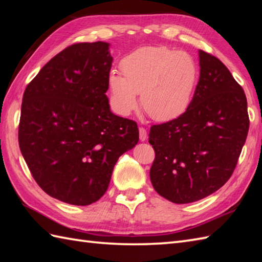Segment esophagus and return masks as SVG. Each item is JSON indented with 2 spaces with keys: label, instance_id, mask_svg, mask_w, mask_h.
I'll use <instances>...</instances> for the list:
<instances>
[{
  "label": "esophagus",
  "instance_id": "34e87169",
  "mask_svg": "<svg viewBox=\"0 0 262 262\" xmlns=\"http://www.w3.org/2000/svg\"><path fill=\"white\" fill-rule=\"evenodd\" d=\"M146 138H147L146 129H145V128L141 127V128H140V140H141V142H145Z\"/></svg>",
  "mask_w": 262,
  "mask_h": 262
}]
</instances>
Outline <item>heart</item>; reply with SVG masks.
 Returning <instances> with one entry per match:
<instances>
[{"mask_svg": "<svg viewBox=\"0 0 262 262\" xmlns=\"http://www.w3.org/2000/svg\"><path fill=\"white\" fill-rule=\"evenodd\" d=\"M121 74L111 72L108 86L115 109L129 115L138 105L157 121L179 118L190 105L199 79V68L190 54L166 46H147L120 62Z\"/></svg>", "mask_w": 262, "mask_h": 262, "instance_id": "1", "label": "heart"}]
</instances>
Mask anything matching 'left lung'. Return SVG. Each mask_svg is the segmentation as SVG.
Masks as SVG:
<instances>
[{
    "label": "left lung",
    "mask_w": 262,
    "mask_h": 262,
    "mask_svg": "<svg viewBox=\"0 0 262 262\" xmlns=\"http://www.w3.org/2000/svg\"><path fill=\"white\" fill-rule=\"evenodd\" d=\"M199 81L179 118L149 129L155 190L174 204L209 196L234 171L249 130L247 98L219 58L199 51Z\"/></svg>",
    "instance_id": "left-lung-1"
}]
</instances>
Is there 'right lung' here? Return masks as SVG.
Returning <instances> with one entry per match:
<instances>
[{
    "instance_id": "right-lung-1",
    "label": "right lung",
    "mask_w": 262,
    "mask_h": 262,
    "mask_svg": "<svg viewBox=\"0 0 262 262\" xmlns=\"http://www.w3.org/2000/svg\"><path fill=\"white\" fill-rule=\"evenodd\" d=\"M110 43H75L39 71L22 98L19 146L33 179L60 202L86 206L107 191L135 121L111 113Z\"/></svg>"
}]
</instances>
